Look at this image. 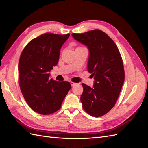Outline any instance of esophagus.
<instances>
[{"instance_id": "esophagus-1", "label": "esophagus", "mask_w": 148, "mask_h": 148, "mask_svg": "<svg viewBox=\"0 0 148 148\" xmlns=\"http://www.w3.org/2000/svg\"><path fill=\"white\" fill-rule=\"evenodd\" d=\"M76 85H77V83H76L71 82V86H75Z\"/></svg>"}]
</instances>
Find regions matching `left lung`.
I'll return each mask as SVG.
<instances>
[{
    "instance_id": "obj_1",
    "label": "left lung",
    "mask_w": 148,
    "mask_h": 148,
    "mask_svg": "<svg viewBox=\"0 0 148 148\" xmlns=\"http://www.w3.org/2000/svg\"><path fill=\"white\" fill-rule=\"evenodd\" d=\"M71 35L88 49L87 70L95 79L93 88L82 83L83 108L92 116H101L114 106L125 81L121 56L113 40L101 30Z\"/></svg>"
}]
</instances>
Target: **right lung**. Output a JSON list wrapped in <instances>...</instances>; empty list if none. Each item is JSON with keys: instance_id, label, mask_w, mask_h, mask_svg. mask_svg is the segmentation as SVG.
Returning <instances> with one entry per match:
<instances>
[{"instance_id": "obj_1", "label": "right lung", "mask_w": 148, "mask_h": 148, "mask_svg": "<svg viewBox=\"0 0 148 148\" xmlns=\"http://www.w3.org/2000/svg\"><path fill=\"white\" fill-rule=\"evenodd\" d=\"M70 34L47 33L35 38L23 50L19 60V85L28 105L35 112L50 114L60 108L71 85L50 78L57 65L60 49Z\"/></svg>"}]
</instances>
